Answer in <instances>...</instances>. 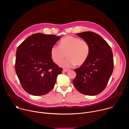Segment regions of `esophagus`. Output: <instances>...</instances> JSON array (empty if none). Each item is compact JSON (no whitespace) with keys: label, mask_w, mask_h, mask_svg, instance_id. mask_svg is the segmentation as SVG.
Returning a JSON list of instances; mask_svg holds the SVG:
<instances>
[{"label":"esophagus","mask_w":129,"mask_h":129,"mask_svg":"<svg viewBox=\"0 0 129 129\" xmlns=\"http://www.w3.org/2000/svg\"><path fill=\"white\" fill-rule=\"evenodd\" d=\"M68 71H69V69H63V72H66Z\"/></svg>","instance_id":"1"}]
</instances>
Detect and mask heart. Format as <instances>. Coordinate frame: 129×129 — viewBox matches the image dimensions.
Segmentation results:
<instances>
[{
  "label": "heart",
  "instance_id": "b5f03b06",
  "mask_svg": "<svg viewBox=\"0 0 129 129\" xmlns=\"http://www.w3.org/2000/svg\"><path fill=\"white\" fill-rule=\"evenodd\" d=\"M90 53V47L85 40L72 36H67L60 42L59 46H53L50 50L52 61L59 64L66 56L69 58L60 64L63 67L69 68L76 64L80 66L87 61Z\"/></svg>",
  "mask_w": 129,
  "mask_h": 129
}]
</instances>
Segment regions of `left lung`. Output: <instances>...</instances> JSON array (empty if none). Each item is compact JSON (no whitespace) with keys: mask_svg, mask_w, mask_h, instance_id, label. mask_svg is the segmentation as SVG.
<instances>
[{"mask_svg":"<svg viewBox=\"0 0 129 129\" xmlns=\"http://www.w3.org/2000/svg\"><path fill=\"white\" fill-rule=\"evenodd\" d=\"M77 35L88 42L90 53L85 64L75 69L77 76L73 84L80 93L96 95L105 89L111 76L114 66L112 51L98 34L84 31Z\"/></svg>","mask_w":129,"mask_h":129,"instance_id":"1","label":"left lung"}]
</instances>
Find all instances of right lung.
<instances>
[{
	"mask_svg": "<svg viewBox=\"0 0 129 129\" xmlns=\"http://www.w3.org/2000/svg\"><path fill=\"white\" fill-rule=\"evenodd\" d=\"M54 35L34 34L18 47L15 70L23 89L35 96L48 93L63 69L52 61L51 47L60 39Z\"/></svg>",
	"mask_w": 129,
	"mask_h": 129,
	"instance_id": "right-lung-1",
	"label": "right lung"
}]
</instances>
